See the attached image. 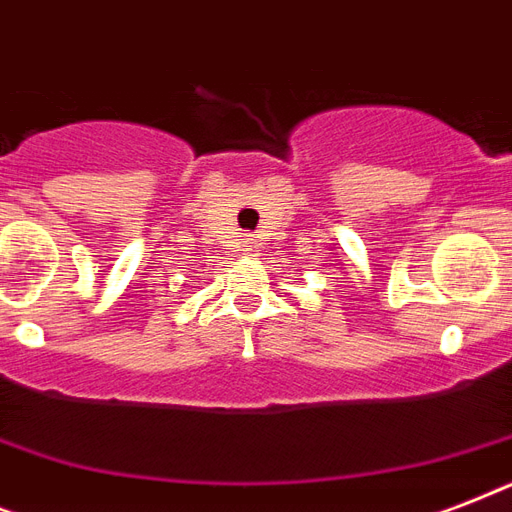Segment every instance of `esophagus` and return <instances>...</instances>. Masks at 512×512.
<instances>
[{
    "label": "esophagus",
    "instance_id": "esophagus-1",
    "mask_svg": "<svg viewBox=\"0 0 512 512\" xmlns=\"http://www.w3.org/2000/svg\"><path fill=\"white\" fill-rule=\"evenodd\" d=\"M249 244H252V241H249ZM249 244H247V252H249V249H252V247H249Z\"/></svg>",
    "mask_w": 512,
    "mask_h": 512
}]
</instances>
